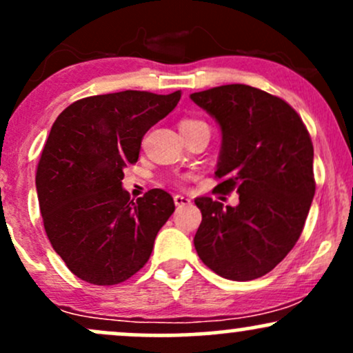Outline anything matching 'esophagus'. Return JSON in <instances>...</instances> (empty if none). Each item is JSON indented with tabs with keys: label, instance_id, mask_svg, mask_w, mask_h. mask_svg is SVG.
I'll use <instances>...</instances> for the list:
<instances>
[{
	"label": "esophagus",
	"instance_id": "esophagus-1",
	"mask_svg": "<svg viewBox=\"0 0 353 353\" xmlns=\"http://www.w3.org/2000/svg\"><path fill=\"white\" fill-rule=\"evenodd\" d=\"M174 204L177 205V208H182V205H189L190 204V199L188 196H182V194H176L174 196Z\"/></svg>",
	"mask_w": 353,
	"mask_h": 353
}]
</instances>
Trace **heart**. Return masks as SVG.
<instances>
[{
  "label": "heart",
  "mask_w": 353,
  "mask_h": 353,
  "mask_svg": "<svg viewBox=\"0 0 353 353\" xmlns=\"http://www.w3.org/2000/svg\"><path fill=\"white\" fill-rule=\"evenodd\" d=\"M202 125H205V128H208V124L202 123V121H199V119H182L181 124H179V128H181V131H182V129L202 128Z\"/></svg>",
  "instance_id": "b5f03b06"
}]
</instances>
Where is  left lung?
<instances>
[{"instance_id": "1", "label": "left lung", "mask_w": 353, "mask_h": 353, "mask_svg": "<svg viewBox=\"0 0 353 353\" xmlns=\"http://www.w3.org/2000/svg\"><path fill=\"white\" fill-rule=\"evenodd\" d=\"M190 99L221 125L214 190H237L236 208L197 197V255L229 281L274 269L301 237L315 194L314 145L301 116L277 96L245 84L194 92Z\"/></svg>"}]
</instances>
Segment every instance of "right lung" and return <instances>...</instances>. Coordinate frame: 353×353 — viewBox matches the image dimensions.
<instances>
[{
  "mask_svg": "<svg viewBox=\"0 0 353 353\" xmlns=\"http://www.w3.org/2000/svg\"><path fill=\"white\" fill-rule=\"evenodd\" d=\"M181 99V91H121L68 106L52 124L36 171L43 224L52 249L81 281L114 285L149 261L174 212L171 194L151 189L131 199L124 168L141 141Z\"/></svg>",
  "mask_w": 353,
  "mask_h": 353,
  "instance_id": "obj_1",
  "label": "right lung"
}]
</instances>
